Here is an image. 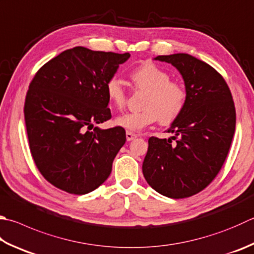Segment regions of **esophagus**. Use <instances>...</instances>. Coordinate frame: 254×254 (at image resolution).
<instances>
[{
  "mask_svg": "<svg viewBox=\"0 0 254 254\" xmlns=\"http://www.w3.org/2000/svg\"><path fill=\"white\" fill-rule=\"evenodd\" d=\"M135 138H137L136 133H132V132H130V131H127V132H126V139H127L128 141L133 140V139H135Z\"/></svg>",
  "mask_w": 254,
  "mask_h": 254,
  "instance_id": "1",
  "label": "esophagus"
}]
</instances>
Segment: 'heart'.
Masks as SVG:
<instances>
[{
	"mask_svg": "<svg viewBox=\"0 0 254 254\" xmlns=\"http://www.w3.org/2000/svg\"><path fill=\"white\" fill-rule=\"evenodd\" d=\"M135 87L146 90L140 112L126 113L115 119L117 126L126 130L140 131L159 121L162 125H170L184 112L187 104V90L178 82L170 80V75L154 63H146L130 73ZM109 102L122 109L127 102V92L122 80L116 76L105 85Z\"/></svg>",
	"mask_w": 254,
	"mask_h": 254,
	"instance_id": "heart-1",
	"label": "heart"
}]
</instances>
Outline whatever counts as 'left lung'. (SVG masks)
Here are the masks:
<instances>
[{"label":"left lung","mask_w":254,"mask_h":254,"mask_svg":"<svg viewBox=\"0 0 254 254\" xmlns=\"http://www.w3.org/2000/svg\"><path fill=\"white\" fill-rule=\"evenodd\" d=\"M154 60L178 69L188 98L166 130L175 136L149 138L142 174L160 194L188 198L203 190L221 169L236 130V108L226 80L203 61L185 53Z\"/></svg>","instance_id":"obj_1"}]
</instances>
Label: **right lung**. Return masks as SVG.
I'll return each mask as SVG.
<instances>
[{
  "mask_svg": "<svg viewBox=\"0 0 254 254\" xmlns=\"http://www.w3.org/2000/svg\"><path fill=\"white\" fill-rule=\"evenodd\" d=\"M129 57L77 46L47 62L31 82L24 105L31 154L56 188L86 194L111 175L126 132L95 125L111 119L105 85Z\"/></svg>",
  "mask_w": 254,
  "mask_h": 254,
  "instance_id": "add662e5",
  "label": "right lung"
}]
</instances>
